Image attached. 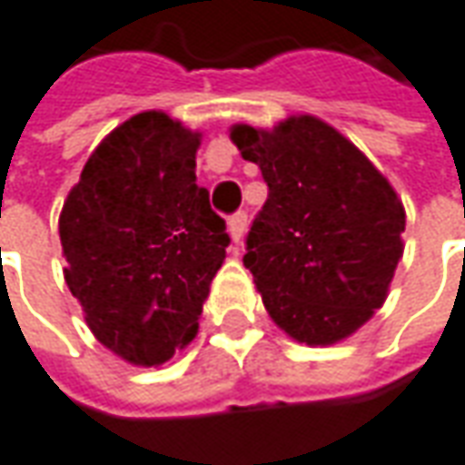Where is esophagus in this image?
<instances>
[{"label":"esophagus","instance_id":"esophagus-1","mask_svg":"<svg viewBox=\"0 0 465 465\" xmlns=\"http://www.w3.org/2000/svg\"><path fill=\"white\" fill-rule=\"evenodd\" d=\"M245 230H248V214H245V212L232 214V217H230V238H232V242H242Z\"/></svg>","mask_w":465,"mask_h":465}]
</instances>
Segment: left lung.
I'll return each instance as SVG.
<instances>
[{
	"mask_svg": "<svg viewBox=\"0 0 465 465\" xmlns=\"http://www.w3.org/2000/svg\"><path fill=\"white\" fill-rule=\"evenodd\" d=\"M269 199L242 263L271 320L297 342L345 341L386 302L404 253V207L386 176L332 124L292 114L271 130L232 124Z\"/></svg>",
	"mask_w": 465,
	"mask_h": 465,
	"instance_id": "8db88e82",
	"label": "left lung"
}]
</instances>
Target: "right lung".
I'll use <instances>...</instances> for the list:
<instances>
[{
    "label": "right lung",
    "instance_id": "1",
    "mask_svg": "<svg viewBox=\"0 0 465 465\" xmlns=\"http://www.w3.org/2000/svg\"><path fill=\"white\" fill-rule=\"evenodd\" d=\"M202 133L151 109L89 155L58 217L64 279L94 338L133 366H161L196 338L225 261V220L196 183Z\"/></svg>",
    "mask_w": 465,
    "mask_h": 465
}]
</instances>
